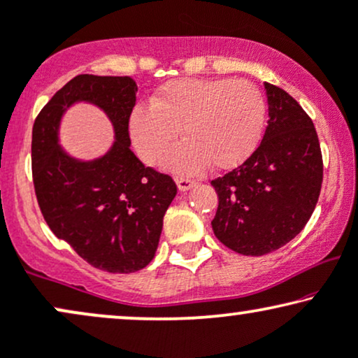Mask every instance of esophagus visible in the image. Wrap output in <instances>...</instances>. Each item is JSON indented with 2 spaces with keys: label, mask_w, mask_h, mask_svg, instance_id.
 <instances>
[{
  "label": "esophagus",
  "mask_w": 358,
  "mask_h": 358,
  "mask_svg": "<svg viewBox=\"0 0 358 358\" xmlns=\"http://www.w3.org/2000/svg\"><path fill=\"white\" fill-rule=\"evenodd\" d=\"M176 185H178L180 192H188L189 188L194 187V182L189 178H176Z\"/></svg>",
  "instance_id": "esophagus-1"
}]
</instances>
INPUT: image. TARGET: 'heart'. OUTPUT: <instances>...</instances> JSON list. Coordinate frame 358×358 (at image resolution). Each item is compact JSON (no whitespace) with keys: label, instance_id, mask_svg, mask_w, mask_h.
Instances as JSON below:
<instances>
[{"label":"heart","instance_id":"1","mask_svg":"<svg viewBox=\"0 0 358 358\" xmlns=\"http://www.w3.org/2000/svg\"><path fill=\"white\" fill-rule=\"evenodd\" d=\"M266 119V101L248 80L180 79L162 85L150 107L134 108L130 137L147 165H158L182 130L183 142L166 165L176 173L228 170L255 152Z\"/></svg>","mask_w":358,"mask_h":358}]
</instances>
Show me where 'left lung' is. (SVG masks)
Returning a JSON list of instances; mask_svg holds the SVG:
<instances>
[{
    "mask_svg": "<svg viewBox=\"0 0 358 358\" xmlns=\"http://www.w3.org/2000/svg\"><path fill=\"white\" fill-rule=\"evenodd\" d=\"M269 120L252 155L213 180L215 236L244 256H262L299 234L317 205L322 153L310 117L284 89L264 83Z\"/></svg>",
    "mask_w": 358,
    "mask_h": 358,
    "instance_id": "1",
    "label": "left lung"
}]
</instances>
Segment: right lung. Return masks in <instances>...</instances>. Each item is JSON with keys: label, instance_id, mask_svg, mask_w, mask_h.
<instances>
[{"label": "right lung", "instance_id": "obj_1", "mask_svg": "<svg viewBox=\"0 0 358 358\" xmlns=\"http://www.w3.org/2000/svg\"><path fill=\"white\" fill-rule=\"evenodd\" d=\"M135 96L129 76H76L36 117L31 142L36 198L51 231L90 266L114 274L135 273L153 259L176 194L171 176L130 150ZM76 101L94 103L113 122L116 140L106 156L79 161L58 145L60 119Z\"/></svg>", "mask_w": 358, "mask_h": 358}]
</instances>
